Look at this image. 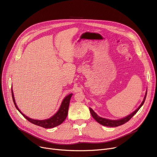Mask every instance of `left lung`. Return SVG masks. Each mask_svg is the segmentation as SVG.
<instances>
[{
  "label": "left lung",
  "mask_w": 157,
  "mask_h": 157,
  "mask_svg": "<svg viewBox=\"0 0 157 157\" xmlns=\"http://www.w3.org/2000/svg\"><path fill=\"white\" fill-rule=\"evenodd\" d=\"M146 95H147V92H146V94H145V96H144V98L143 99V101L142 102L141 104L139 106V108L135 110L132 113H131L130 114H129L128 116L123 118H121V119H120V120H108V119H105V118H101L100 117H98V115L93 111V109L92 108H89L90 109V113H91V114L92 117L98 123H100V124L104 125V126H107V127H118V126H120V125H121L123 124H124V123H127L128 121H129L132 117L133 116H134V115L136 114V113L139 110V109L141 108V106L143 105L144 101H145V99H146Z\"/></svg>",
  "instance_id": "1"
}]
</instances>
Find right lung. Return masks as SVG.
<instances>
[{
    "mask_svg": "<svg viewBox=\"0 0 157 157\" xmlns=\"http://www.w3.org/2000/svg\"><path fill=\"white\" fill-rule=\"evenodd\" d=\"M11 93H12V98L13 100L14 104V105L17 109L19 112L23 115V116L25 118L29 121L30 123H33V124L45 128H53L55 127H56L58 125H60L61 123L65 120L66 117L67 116V113H68V109H69V102H70V99L72 95V94H71L68 95L67 96H66L65 97L64 99L63 100L62 104L60 107V108L59 111H57V113L53 115V117H52L50 118L46 119V120H34L30 118L27 117L26 115H25L23 114L21 111L18 109V106L16 105V104L15 102V100L14 98V94L13 92V89L11 88Z\"/></svg>",
    "mask_w": 157,
    "mask_h": 157,
    "instance_id": "right-lung-1",
    "label": "right lung"
}]
</instances>
